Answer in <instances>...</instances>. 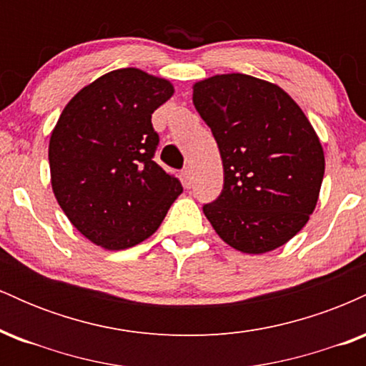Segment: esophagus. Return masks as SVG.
<instances>
[{
    "mask_svg": "<svg viewBox=\"0 0 366 366\" xmlns=\"http://www.w3.org/2000/svg\"><path fill=\"white\" fill-rule=\"evenodd\" d=\"M192 179H194V177H192V170L191 169H189V167H187V169H184L182 170V182H184V187H191L192 186Z\"/></svg>",
    "mask_w": 366,
    "mask_h": 366,
    "instance_id": "1",
    "label": "esophagus"
}]
</instances>
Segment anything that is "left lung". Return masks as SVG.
I'll list each match as a JSON object with an SVG mask.
<instances>
[{"mask_svg":"<svg viewBox=\"0 0 366 366\" xmlns=\"http://www.w3.org/2000/svg\"><path fill=\"white\" fill-rule=\"evenodd\" d=\"M220 149L224 189L203 207L234 249L262 254L306 225L318 201L325 158L296 102L275 84L246 74L204 79L192 94Z\"/></svg>","mask_w":366,"mask_h":366,"instance_id":"left-lung-1","label":"left lung"}]
</instances>
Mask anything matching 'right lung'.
Returning a JSON list of instances; mask_svg holds the SVG:
<instances>
[{"label":"right lung","mask_w":366,"mask_h":366,"mask_svg":"<svg viewBox=\"0 0 366 366\" xmlns=\"http://www.w3.org/2000/svg\"><path fill=\"white\" fill-rule=\"evenodd\" d=\"M174 94L165 79L120 69L70 99L49 139L51 186L75 229L104 249L157 232L182 184L154 162L151 115Z\"/></svg>","instance_id":"obj_1"}]
</instances>
